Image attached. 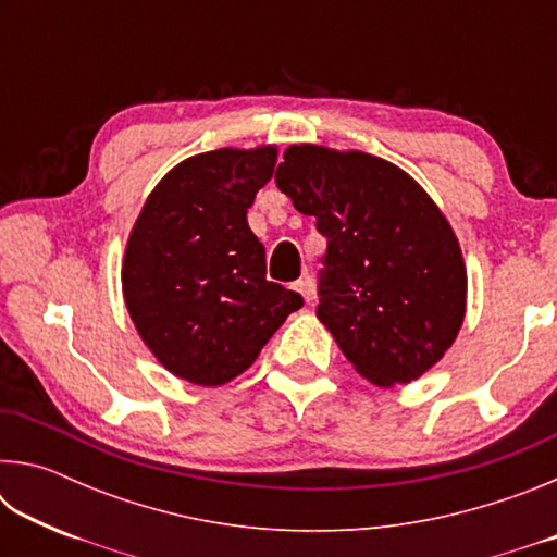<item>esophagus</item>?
<instances>
[{"mask_svg":"<svg viewBox=\"0 0 557 557\" xmlns=\"http://www.w3.org/2000/svg\"><path fill=\"white\" fill-rule=\"evenodd\" d=\"M295 289L299 292L301 297H305V301H312L314 299V285H312V280H309V277L297 280L295 282Z\"/></svg>","mask_w":557,"mask_h":557,"instance_id":"obj_1","label":"esophagus"}]
</instances>
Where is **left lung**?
<instances>
[{"label": "left lung", "mask_w": 557, "mask_h": 557, "mask_svg": "<svg viewBox=\"0 0 557 557\" xmlns=\"http://www.w3.org/2000/svg\"><path fill=\"white\" fill-rule=\"evenodd\" d=\"M275 184L326 238L317 317L363 379L410 383L457 338L459 243L435 201L385 159L292 145Z\"/></svg>", "instance_id": "left-lung-1"}]
</instances>
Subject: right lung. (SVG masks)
Here are the masks:
<instances>
[{
	"mask_svg": "<svg viewBox=\"0 0 557 557\" xmlns=\"http://www.w3.org/2000/svg\"><path fill=\"white\" fill-rule=\"evenodd\" d=\"M275 147L215 149L174 166L129 233L122 292L159 363L196 385H223L305 299L265 277V245L248 209Z\"/></svg>",
	"mask_w": 557,
	"mask_h": 557,
	"instance_id": "add662e5",
	"label": "right lung"
}]
</instances>
